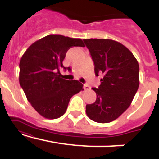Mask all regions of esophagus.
Listing matches in <instances>:
<instances>
[{"label": "esophagus", "mask_w": 159, "mask_h": 159, "mask_svg": "<svg viewBox=\"0 0 159 159\" xmlns=\"http://www.w3.org/2000/svg\"><path fill=\"white\" fill-rule=\"evenodd\" d=\"M84 90H87L90 89V86L88 84H84Z\"/></svg>", "instance_id": "34e87169"}]
</instances>
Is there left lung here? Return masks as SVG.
Listing matches in <instances>:
<instances>
[{"label":"left lung","instance_id":"1","mask_svg":"<svg viewBox=\"0 0 159 159\" xmlns=\"http://www.w3.org/2000/svg\"><path fill=\"white\" fill-rule=\"evenodd\" d=\"M94 62L95 73L103 76L93 104L86 105L93 121L110 123L130 106L139 87V64L133 54L120 43L107 39H84Z\"/></svg>","mask_w":159,"mask_h":159}]
</instances>
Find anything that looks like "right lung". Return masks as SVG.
Instances as JSON below:
<instances>
[{"label": "right lung", "instance_id": "add662e5", "mask_svg": "<svg viewBox=\"0 0 159 159\" xmlns=\"http://www.w3.org/2000/svg\"><path fill=\"white\" fill-rule=\"evenodd\" d=\"M84 47L81 39L48 35L29 46L19 63V83L29 102L43 117L57 119L65 114L70 98L83 90L76 80L62 78L60 69L69 48Z\"/></svg>", "mask_w": 159, "mask_h": 159}]
</instances>
